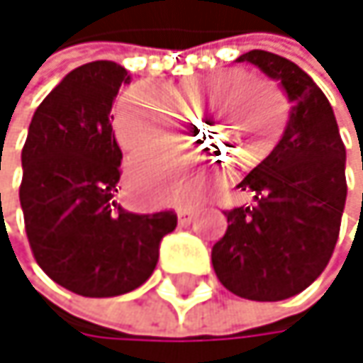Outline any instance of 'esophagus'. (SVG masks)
<instances>
[{"mask_svg":"<svg viewBox=\"0 0 363 363\" xmlns=\"http://www.w3.org/2000/svg\"><path fill=\"white\" fill-rule=\"evenodd\" d=\"M194 206H178L176 208V215H178V223L180 225H189L191 219H194Z\"/></svg>","mask_w":363,"mask_h":363,"instance_id":"34e87169","label":"esophagus"}]
</instances>
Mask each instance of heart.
Here are the masks:
<instances>
[{
    "instance_id": "1",
    "label": "heart",
    "mask_w": 363,
    "mask_h": 363,
    "mask_svg": "<svg viewBox=\"0 0 363 363\" xmlns=\"http://www.w3.org/2000/svg\"><path fill=\"white\" fill-rule=\"evenodd\" d=\"M250 79L252 74L245 70H225L213 77L187 79L185 84L174 88V96L180 103L200 105L215 92L235 88L232 92L223 94L225 101H232L217 128L228 142L237 144L239 150H243V159H258L275 146L284 131V124H286V101L281 99L275 86ZM241 83L246 86H241ZM200 126L208 128L206 122H200ZM113 135L120 148L131 155L165 146L172 140L167 111L146 90H128L118 99L113 107ZM146 167H150V159L133 161L131 178L138 180L142 169Z\"/></svg>"
}]
</instances>
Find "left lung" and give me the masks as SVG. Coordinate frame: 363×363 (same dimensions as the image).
Here are the masks:
<instances>
[{
  "instance_id": "8db88e82",
  "label": "left lung",
  "mask_w": 363,
  "mask_h": 363,
  "mask_svg": "<svg viewBox=\"0 0 363 363\" xmlns=\"http://www.w3.org/2000/svg\"><path fill=\"white\" fill-rule=\"evenodd\" d=\"M239 62L277 79L293 111L273 152L239 183L254 202L223 211L228 230L211 258L230 293L281 301L306 291L333 254L347 202V150L327 96L295 62L260 49Z\"/></svg>"
}]
</instances>
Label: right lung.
Returning a JSON list of instances; mask_svg holds the SVG:
<instances>
[{
	"label": "right lung",
	"mask_w": 363,
	"mask_h": 363,
	"mask_svg": "<svg viewBox=\"0 0 363 363\" xmlns=\"http://www.w3.org/2000/svg\"><path fill=\"white\" fill-rule=\"evenodd\" d=\"M128 72L107 60L68 72L38 105L25 140L18 200L40 269L82 297H116L152 275L176 213L120 208L122 152L111 105Z\"/></svg>",
	"instance_id": "add662e5"
}]
</instances>
